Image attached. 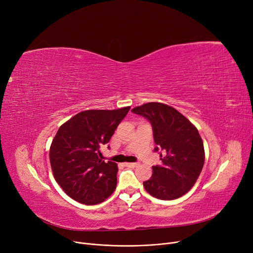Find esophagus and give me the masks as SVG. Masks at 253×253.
I'll return each mask as SVG.
<instances>
[{"label":"esophagus","mask_w":253,"mask_h":253,"mask_svg":"<svg viewBox=\"0 0 253 253\" xmlns=\"http://www.w3.org/2000/svg\"><path fill=\"white\" fill-rule=\"evenodd\" d=\"M125 165H126V166H128V167L134 168V167H136L138 164H137V163H125Z\"/></svg>","instance_id":"1"}]
</instances>
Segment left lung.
<instances>
[{"label": "left lung", "instance_id": "8db88e82", "mask_svg": "<svg viewBox=\"0 0 253 253\" xmlns=\"http://www.w3.org/2000/svg\"><path fill=\"white\" fill-rule=\"evenodd\" d=\"M152 124L155 152L160 151L162 165L153 166L152 177L143 181L150 195L174 200L187 194L200 175L205 152L198 129L177 110L161 102H148L132 109ZM164 155H162V153Z\"/></svg>", "mask_w": 253, "mask_h": 253}]
</instances>
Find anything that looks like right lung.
I'll return each mask as SVG.
<instances>
[{
  "label": "right lung",
  "mask_w": 253,
  "mask_h": 253,
  "mask_svg": "<svg viewBox=\"0 0 253 253\" xmlns=\"http://www.w3.org/2000/svg\"><path fill=\"white\" fill-rule=\"evenodd\" d=\"M129 110H87L59 127L50 147L51 169L64 193L77 202L99 204L114 193L118 165L102 161L99 149Z\"/></svg>",
  "instance_id": "1"
}]
</instances>
